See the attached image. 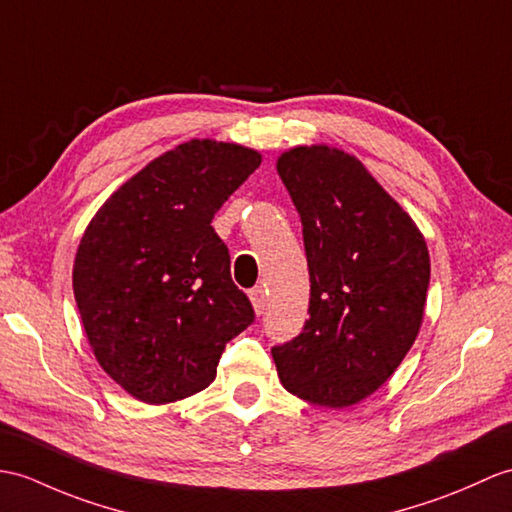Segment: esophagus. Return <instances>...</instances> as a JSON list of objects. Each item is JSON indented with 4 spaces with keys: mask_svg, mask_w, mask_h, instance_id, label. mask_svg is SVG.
<instances>
[{
    "mask_svg": "<svg viewBox=\"0 0 512 512\" xmlns=\"http://www.w3.org/2000/svg\"><path fill=\"white\" fill-rule=\"evenodd\" d=\"M251 303L257 314H264V310L268 307V294L264 285H257V288L251 290Z\"/></svg>",
    "mask_w": 512,
    "mask_h": 512,
    "instance_id": "34e87169",
    "label": "esophagus"
}]
</instances>
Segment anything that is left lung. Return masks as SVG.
Masks as SVG:
<instances>
[{
    "instance_id": "8db88e82",
    "label": "left lung",
    "mask_w": 512,
    "mask_h": 512,
    "mask_svg": "<svg viewBox=\"0 0 512 512\" xmlns=\"http://www.w3.org/2000/svg\"><path fill=\"white\" fill-rule=\"evenodd\" d=\"M277 172L303 224L310 318L272 347L283 388L347 408L386 384L417 340L430 253L417 224L364 165L338 148L283 152Z\"/></svg>"
}]
</instances>
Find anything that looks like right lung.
<instances>
[{"mask_svg": "<svg viewBox=\"0 0 512 512\" xmlns=\"http://www.w3.org/2000/svg\"><path fill=\"white\" fill-rule=\"evenodd\" d=\"M261 163L253 148L192 139L150 161L95 213L74 296L95 360L128 395L172 403L205 390L253 323L211 220Z\"/></svg>", "mask_w": 512, "mask_h": 512, "instance_id": "obj_1", "label": "right lung"}]
</instances>
